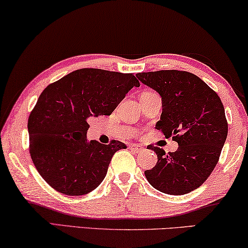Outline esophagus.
Returning <instances> with one entry per match:
<instances>
[{"label":"esophagus","instance_id":"34e87169","mask_svg":"<svg viewBox=\"0 0 248 248\" xmlns=\"http://www.w3.org/2000/svg\"><path fill=\"white\" fill-rule=\"evenodd\" d=\"M130 149L134 150L135 152H142L144 150L143 147H142V145H139V144H130Z\"/></svg>","mask_w":248,"mask_h":248}]
</instances>
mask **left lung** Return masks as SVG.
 Here are the masks:
<instances>
[{"label": "left lung", "instance_id": "8db88e82", "mask_svg": "<svg viewBox=\"0 0 248 248\" xmlns=\"http://www.w3.org/2000/svg\"><path fill=\"white\" fill-rule=\"evenodd\" d=\"M160 94L162 113L155 128L177 142L175 152L149 145L157 165L144 175L166 194L183 195L200 187L218 164L228 134L225 108L217 93L195 74L162 70L137 74Z\"/></svg>", "mask_w": 248, "mask_h": 248}]
</instances>
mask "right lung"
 <instances>
[{
	"mask_svg": "<svg viewBox=\"0 0 248 248\" xmlns=\"http://www.w3.org/2000/svg\"><path fill=\"white\" fill-rule=\"evenodd\" d=\"M132 73L73 71L45 88L28 118L29 152L40 176L65 195H84L100 185L114 154L126 145L88 141V120L110 115L139 87Z\"/></svg>",
	"mask_w": 248,
	"mask_h": 248,
	"instance_id": "1",
	"label": "right lung"
}]
</instances>
